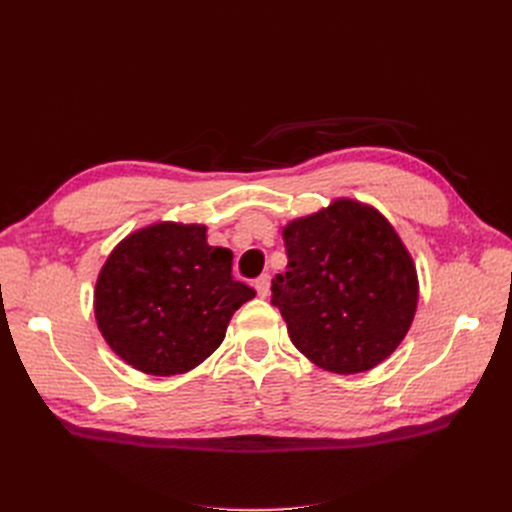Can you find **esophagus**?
<instances>
[{
	"label": "esophagus",
	"instance_id": "34e87169",
	"mask_svg": "<svg viewBox=\"0 0 512 512\" xmlns=\"http://www.w3.org/2000/svg\"><path fill=\"white\" fill-rule=\"evenodd\" d=\"M254 288L258 292V297H269V292H271V275L269 273H262L258 280L254 282Z\"/></svg>",
	"mask_w": 512,
	"mask_h": 512
}]
</instances>
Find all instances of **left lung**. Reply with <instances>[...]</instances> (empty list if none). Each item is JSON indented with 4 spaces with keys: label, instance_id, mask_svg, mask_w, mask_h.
<instances>
[{
    "label": "left lung",
    "instance_id": "obj_1",
    "mask_svg": "<svg viewBox=\"0 0 512 512\" xmlns=\"http://www.w3.org/2000/svg\"><path fill=\"white\" fill-rule=\"evenodd\" d=\"M282 235L288 267L271 280V303L290 342L333 374L382 363L406 337L418 301L414 262L393 226L337 200Z\"/></svg>",
    "mask_w": 512,
    "mask_h": 512
}]
</instances>
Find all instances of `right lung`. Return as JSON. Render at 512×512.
Wrapping results in <instances>:
<instances>
[{"instance_id":"obj_1","label":"right lung","mask_w":512,"mask_h":512,"mask_svg":"<svg viewBox=\"0 0 512 512\" xmlns=\"http://www.w3.org/2000/svg\"><path fill=\"white\" fill-rule=\"evenodd\" d=\"M205 226L156 224L123 239L98 275L94 307L106 344L151 376L183 374L222 344L230 316L254 297L232 280V252Z\"/></svg>"}]
</instances>
